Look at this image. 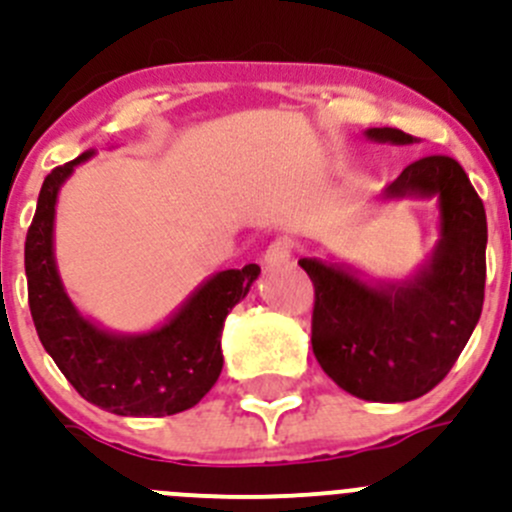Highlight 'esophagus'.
<instances>
[{"instance_id": "obj_1", "label": "esophagus", "mask_w": 512, "mask_h": 512, "mask_svg": "<svg viewBox=\"0 0 512 512\" xmlns=\"http://www.w3.org/2000/svg\"><path fill=\"white\" fill-rule=\"evenodd\" d=\"M293 251H296V241L288 239V236H278V239H273L271 244L266 246V251H263V261H266L268 266L288 263L291 261Z\"/></svg>"}]
</instances>
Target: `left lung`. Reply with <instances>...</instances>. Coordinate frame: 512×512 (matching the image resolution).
Masks as SVG:
<instances>
[{
	"label": "left lung",
	"instance_id": "8db88e82",
	"mask_svg": "<svg viewBox=\"0 0 512 512\" xmlns=\"http://www.w3.org/2000/svg\"><path fill=\"white\" fill-rule=\"evenodd\" d=\"M368 136L411 144L401 129ZM438 196L440 239L426 271L401 286L373 288L351 273L301 258L313 281L311 346L323 371L363 401L403 403L433 391L468 343L485 298L488 221L483 199L455 159L430 154L391 181L386 196Z\"/></svg>",
	"mask_w": 512,
	"mask_h": 512
}]
</instances>
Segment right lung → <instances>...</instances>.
Segmentation results:
<instances>
[{"instance_id": "right-lung-1", "label": "right lung", "mask_w": 512, "mask_h": 512, "mask_svg": "<svg viewBox=\"0 0 512 512\" xmlns=\"http://www.w3.org/2000/svg\"><path fill=\"white\" fill-rule=\"evenodd\" d=\"M91 154L57 166L44 179L24 244L29 311L39 341L84 401L134 418H161L194 408L219 378L221 328L249 293L261 268H229L204 283L159 331L111 336L84 321L54 266L52 229L59 186Z\"/></svg>"}]
</instances>
